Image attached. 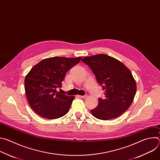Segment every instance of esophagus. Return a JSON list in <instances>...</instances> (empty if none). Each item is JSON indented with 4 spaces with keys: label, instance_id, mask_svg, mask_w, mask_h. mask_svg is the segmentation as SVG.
<instances>
[{
    "label": "esophagus",
    "instance_id": "1",
    "mask_svg": "<svg viewBox=\"0 0 160 160\" xmlns=\"http://www.w3.org/2000/svg\"><path fill=\"white\" fill-rule=\"evenodd\" d=\"M78 97L82 98V99H85V98H87V96H78Z\"/></svg>",
    "mask_w": 160,
    "mask_h": 160
}]
</instances>
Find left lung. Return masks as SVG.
I'll return each instance as SVG.
<instances>
[{"instance_id":"8db88e82","label":"left lung","mask_w":160,"mask_h":160,"mask_svg":"<svg viewBox=\"0 0 160 160\" xmlns=\"http://www.w3.org/2000/svg\"><path fill=\"white\" fill-rule=\"evenodd\" d=\"M82 62L92 70L97 82L105 90V99L99 98L91 110L98 119L108 120L125 112L135 97L137 86L131 72L120 61L106 54L84 58Z\"/></svg>"}]
</instances>
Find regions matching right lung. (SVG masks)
Returning <instances> with one entry per match:
<instances>
[{"instance_id": "obj_1", "label": "right lung", "mask_w": 160, "mask_h": 160, "mask_svg": "<svg viewBox=\"0 0 160 160\" xmlns=\"http://www.w3.org/2000/svg\"><path fill=\"white\" fill-rule=\"evenodd\" d=\"M81 59V57L49 58L32 68L25 77V89L30 106L38 115L56 119L68 112L75 97L56 90L62 87L66 72Z\"/></svg>"}]
</instances>
